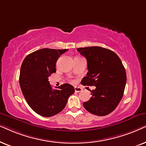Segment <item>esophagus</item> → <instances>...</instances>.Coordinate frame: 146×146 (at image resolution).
<instances>
[{
  "label": "esophagus",
  "mask_w": 146,
  "mask_h": 146,
  "mask_svg": "<svg viewBox=\"0 0 146 146\" xmlns=\"http://www.w3.org/2000/svg\"><path fill=\"white\" fill-rule=\"evenodd\" d=\"M81 91H82V89H81V87H75V92L79 93Z\"/></svg>",
  "instance_id": "obj_1"
}]
</instances>
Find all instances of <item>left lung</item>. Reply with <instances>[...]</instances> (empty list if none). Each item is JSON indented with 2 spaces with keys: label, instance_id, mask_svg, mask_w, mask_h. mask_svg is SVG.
Masks as SVG:
<instances>
[{
  "label": "left lung",
  "instance_id": "obj_1",
  "mask_svg": "<svg viewBox=\"0 0 146 146\" xmlns=\"http://www.w3.org/2000/svg\"><path fill=\"white\" fill-rule=\"evenodd\" d=\"M77 50L87 61L88 72L81 84L96 87L83 106L94 115H108L117 108L125 89L127 78L121 59L113 51L101 46L78 48Z\"/></svg>",
  "mask_w": 146,
  "mask_h": 146
}]
</instances>
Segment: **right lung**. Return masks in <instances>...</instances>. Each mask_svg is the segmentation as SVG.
I'll return each instance as SVG.
<instances>
[{
  "label": "right lung",
  "mask_w": 146,
  "mask_h": 146,
  "mask_svg": "<svg viewBox=\"0 0 146 146\" xmlns=\"http://www.w3.org/2000/svg\"><path fill=\"white\" fill-rule=\"evenodd\" d=\"M67 50L42 48L29 54L23 61L19 76L21 91L31 108L43 117L61 112L75 92L74 87L68 83L53 89L48 79L56 72L60 55Z\"/></svg>",
  "instance_id": "obj_1"
}]
</instances>
